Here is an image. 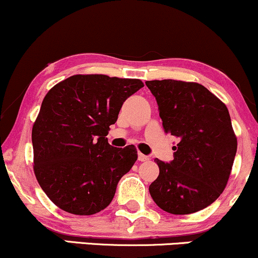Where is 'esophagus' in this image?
<instances>
[{
  "mask_svg": "<svg viewBox=\"0 0 258 258\" xmlns=\"http://www.w3.org/2000/svg\"><path fill=\"white\" fill-rule=\"evenodd\" d=\"M138 160H139V161H148V160H149V158H148L147 155H144V154L139 153L138 154Z\"/></svg>",
  "mask_w": 258,
  "mask_h": 258,
  "instance_id": "esophagus-1",
  "label": "esophagus"
}]
</instances>
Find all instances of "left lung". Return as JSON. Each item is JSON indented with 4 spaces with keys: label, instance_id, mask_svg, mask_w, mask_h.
Segmentation results:
<instances>
[{
    "label": "left lung",
    "instance_id": "1",
    "mask_svg": "<svg viewBox=\"0 0 258 258\" xmlns=\"http://www.w3.org/2000/svg\"><path fill=\"white\" fill-rule=\"evenodd\" d=\"M166 133L179 138L170 164L155 159L159 176L149 193L172 215L200 211L222 194L238 141L226 104L203 85L177 80L146 81Z\"/></svg>",
    "mask_w": 258,
    "mask_h": 258
}]
</instances>
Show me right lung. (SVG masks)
<instances>
[{"label": "right lung", "mask_w": 258, "mask_h": 258, "mask_svg": "<svg viewBox=\"0 0 258 258\" xmlns=\"http://www.w3.org/2000/svg\"><path fill=\"white\" fill-rule=\"evenodd\" d=\"M144 86L138 79L73 75L47 92L34 126V172L49 200L65 212L90 216L111 203L138 158L135 146L108 143L123 102Z\"/></svg>", "instance_id": "1"}]
</instances>
